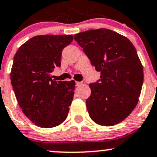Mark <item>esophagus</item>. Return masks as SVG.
Masks as SVG:
<instances>
[{"mask_svg": "<svg viewBox=\"0 0 157 157\" xmlns=\"http://www.w3.org/2000/svg\"><path fill=\"white\" fill-rule=\"evenodd\" d=\"M80 85H82V82H76V86H80Z\"/></svg>", "mask_w": 157, "mask_h": 157, "instance_id": "obj_1", "label": "esophagus"}]
</instances>
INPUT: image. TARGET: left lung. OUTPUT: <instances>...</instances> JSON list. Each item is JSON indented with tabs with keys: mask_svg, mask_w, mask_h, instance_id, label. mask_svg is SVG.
Masks as SVG:
<instances>
[{
	"mask_svg": "<svg viewBox=\"0 0 157 157\" xmlns=\"http://www.w3.org/2000/svg\"><path fill=\"white\" fill-rule=\"evenodd\" d=\"M74 37L101 72L100 83L89 85L91 95L86 105L90 118L99 125L118 124L135 108L143 85V66L135 47L125 36L103 28Z\"/></svg>",
	"mask_w": 157,
	"mask_h": 157,
	"instance_id": "8db88e82",
	"label": "left lung"
}]
</instances>
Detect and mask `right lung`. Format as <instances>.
Instances as JSON below:
<instances>
[{"label":"right lung","instance_id":"right-lung-1","mask_svg":"<svg viewBox=\"0 0 157 157\" xmlns=\"http://www.w3.org/2000/svg\"><path fill=\"white\" fill-rule=\"evenodd\" d=\"M71 35H45L31 38L14 55L11 84L23 112L44 128L61 124L67 118L74 98L75 81H55L50 74L61 67L62 50Z\"/></svg>","mask_w":157,"mask_h":157}]
</instances>
